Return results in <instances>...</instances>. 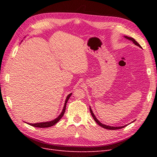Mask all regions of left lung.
Listing matches in <instances>:
<instances>
[{"mask_svg":"<svg viewBox=\"0 0 157 157\" xmlns=\"http://www.w3.org/2000/svg\"><path fill=\"white\" fill-rule=\"evenodd\" d=\"M125 38H127V39H128V40H132L133 42L134 43V44H136V45H137V46H140V47L141 48V46L138 43L136 42V40H135V39H134L133 38H131V37H128V36H125ZM90 113H91V115H92V117L94 118V121L98 123V124L100 125V126H101L102 128H105V129H111V130H114V129H121V128H124V127H125L126 125H124V126H121V127H111V126H109V125H104V124H102V123H101V122H100L98 120L96 119V117H95V115H94V113H93V112H92V109L90 108Z\"/></svg>","mask_w":157,"mask_h":157,"instance_id":"1","label":"left lung"}]
</instances>
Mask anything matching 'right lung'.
<instances>
[{
    "instance_id": "1",
    "label": "right lung",
    "mask_w": 157,
    "mask_h": 157,
    "mask_svg": "<svg viewBox=\"0 0 157 157\" xmlns=\"http://www.w3.org/2000/svg\"><path fill=\"white\" fill-rule=\"evenodd\" d=\"M71 94H72V93H71V94H69L67 96L66 101H65V105H64V107H63L62 113H61V115H60L57 118L54 119V120H53V121H49V122H42V123H28V124H29V125H32V126L36 127V128H49V127H51L52 125H55L56 123H57L59 121V120L62 118V117L63 116V115H64V113L65 112V109H66V104H67V102L69 97H70V96H71Z\"/></svg>"
}]
</instances>
